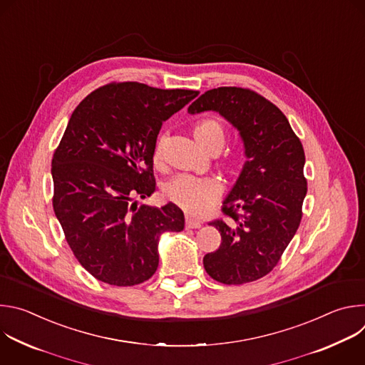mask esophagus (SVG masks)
I'll return each instance as SVG.
<instances>
[{"mask_svg":"<svg viewBox=\"0 0 365 365\" xmlns=\"http://www.w3.org/2000/svg\"><path fill=\"white\" fill-rule=\"evenodd\" d=\"M185 224H186V228H200V225H202L199 221H196V220H193L190 217H186Z\"/></svg>","mask_w":365,"mask_h":365,"instance_id":"34e87169","label":"esophagus"}]
</instances>
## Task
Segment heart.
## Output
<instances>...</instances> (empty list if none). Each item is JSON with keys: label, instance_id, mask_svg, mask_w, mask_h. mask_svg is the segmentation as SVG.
I'll return each mask as SVG.
<instances>
[{"label": "heart", "instance_id": "obj_1", "mask_svg": "<svg viewBox=\"0 0 365 365\" xmlns=\"http://www.w3.org/2000/svg\"><path fill=\"white\" fill-rule=\"evenodd\" d=\"M193 137L196 143L207 153H220L225 143V130L222 124L212 118H205L195 124ZM162 155V143L154 148V160ZM222 193V185L215 178H195L178 175L163 186V196L170 203L182 207L192 215H200L212 206Z\"/></svg>", "mask_w": 365, "mask_h": 365}]
</instances>
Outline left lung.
<instances>
[{
	"label": "left lung",
	"instance_id": "obj_1",
	"mask_svg": "<svg viewBox=\"0 0 365 365\" xmlns=\"http://www.w3.org/2000/svg\"><path fill=\"white\" fill-rule=\"evenodd\" d=\"M203 111L220 113L240 131L247 158L222 203L232 224H210L221 232V245L203 257V267L220 283H250L276 267L299 228L307 192L303 145L286 115L251 89L206 91L187 108Z\"/></svg>",
	"mask_w": 365,
	"mask_h": 365
}]
</instances>
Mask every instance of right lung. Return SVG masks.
I'll list each match as a JSON object with an SVG mask.
<instances>
[{
  "label": "right lung",
  "mask_w": 365,
  "mask_h": 365,
  "mask_svg": "<svg viewBox=\"0 0 365 365\" xmlns=\"http://www.w3.org/2000/svg\"><path fill=\"white\" fill-rule=\"evenodd\" d=\"M199 95L113 82L75 108L51 159L53 210L81 266L113 286H135L159 266V238L185 228L175 203L137 206L155 189L153 154L163 121Z\"/></svg>",
  "instance_id": "obj_1"
}]
</instances>
